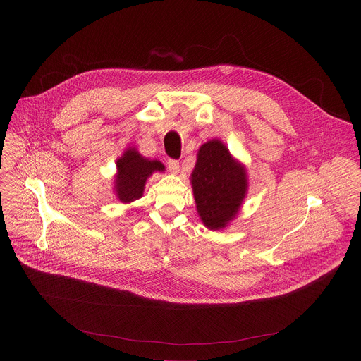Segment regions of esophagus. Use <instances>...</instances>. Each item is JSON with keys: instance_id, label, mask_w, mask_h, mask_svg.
<instances>
[{"instance_id": "esophagus-1", "label": "esophagus", "mask_w": 361, "mask_h": 361, "mask_svg": "<svg viewBox=\"0 0 361 361\" xmlns=\"http://www.w3.org/2000/svg\"><path fill=\"white\" fill-rule=\"evenodd\" d=\"M168 168H169L171 172L178 173V172H179V168H180L179 161H178V159H168Z\"/></svg>"}]
</instances>
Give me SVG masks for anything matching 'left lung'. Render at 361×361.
Masks as SVG:
<instances>
[{"instance_id": "left-lung-1", "label": "left lung", "mask_w": 361, "mask_h": 361, "mask_svg": "<svg viewBox=\"0 0 361 361\" xmlns=\"http://www.w3.org/2000/svg\"><path fill=\"white\" fill-rule=\"evenodd\" d=\"M192 185L199 215L212 231L224 228L235 218L247 189L245 169L232 159L219 140L200 147Z\"/></svg>"}]
</instances>
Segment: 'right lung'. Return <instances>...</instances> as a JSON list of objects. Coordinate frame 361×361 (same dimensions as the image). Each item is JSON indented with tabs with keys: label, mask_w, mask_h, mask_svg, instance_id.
<instances>
[{
	"label": "right lung",
	"mask_w": 361,
	"mask_h": 361,
	"mask_svg": "<svg viewBox=\"0 0 361 361\" xmlns=\"http://www.w3.org/2000/svg\"><path fill=\"white\" fill-rule=\"evenodd\" d=\"M116 175V193L122 203H130L142 197L146 179L154 171H164V165L159 161H149L139 154L136 150H128L118 162Z\"/></svg>",
	"instance_id": "add662e5"
}]
</instances>
